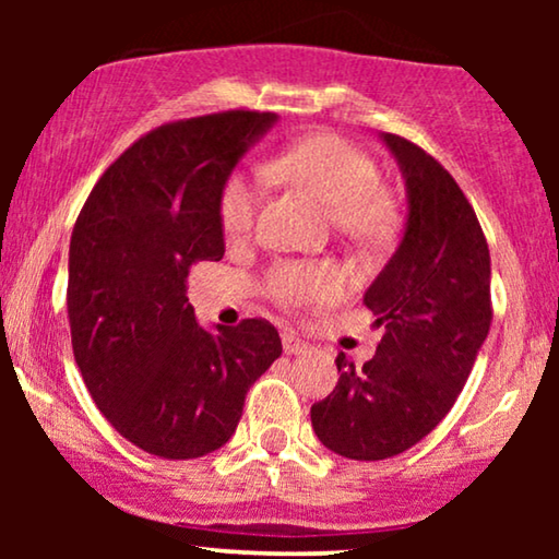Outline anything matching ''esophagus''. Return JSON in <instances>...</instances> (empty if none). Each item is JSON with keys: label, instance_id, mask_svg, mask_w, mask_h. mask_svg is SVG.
<instances>
[{"label": "esophagus", "instance_id": "obj_1", "mask_svg": "<svg viewBox=\"0 0 559 559\" xmlns=\"http://www.w3.org/2000/svg\"><path fill=\"white\" fill-rule=\"evenodd\" d=\"M282 348H285L287 356H300V354H308L310 346L305 341L295 338L293 333H285V335H282Z\"/></svg>", "mask_w": 559, "mask_h": 559}]
</instances>
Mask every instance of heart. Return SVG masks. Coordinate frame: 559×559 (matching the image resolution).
<instances>
[{
  "mask_svg": "<svg viewBox=\"0 0 559 559\" xmlns=\"http://www.w3.org/2000/svg\"><path fill=\"white\" fill-rule=\"evenodd\" d=\"M277 173L333 211L341 231L354 236L377 234L386 221L377 165L354 144L333 134L297 142L277 163ZM259 182L247 173H234L218 195V224L226 239H241L254 224ZM343 277L325 264H282L270 274V293L280 302H323L341 293Z\"/></svg>",
  "mask_w": 559,
  "mask_h": 559,
  "instance_id": "b5f03b06",
  "label": "heart"
}]
</instances>
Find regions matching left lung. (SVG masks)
Instances as JSON below:
<instances>
[{"instance_id":"8db88e82","label":"left lung","mask_w":559,"mask_h":559,"mask_svg":"<svg viewBox=\"0 0 559 559\" xmlns=\"http://www.w3.org/2000/svg\"><path fill=\"white\" fill-rule=\"evenodd\" d=\"M379 140L407 190L400 247L364 293L386 333L361 369L338 354V384L310 409L318 440L350 461H384L432 432L491 328V257L463 190L417 144Z\"/></svg>"}]
</instances>
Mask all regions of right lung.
<instances>
[{
    "label": "right lung",
    "instance_id": "right-lung-1",
    "mask_svg": "<svg viewBox=\"0 0 559 559\" xmlns=\"http://www.w3.org/2000/svg\"><path fill=\"white\" fill-rule=\"evenodd\" d=\"M277 114L226 111L136 140L91 190L68 251L73 356L96 407L144 453L226 445L249 386L282 354L266 320L198 325L186 280L224 259L218 195Z\"/></svg>",
    "mask_w": 559,
    "mask_h": 559
}]
</instances>
